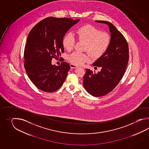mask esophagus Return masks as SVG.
Masks as SVG:
<instances>
[{"mask_svg": "<svg viewBox=\"0 0 149 149\" xmlns=\"http://www.w3.org/2000/svg\"><path fill=\"white\" fill-rule=\"evenodd\" d=\"M70 67H71V68H72V69H76V68H78V66H76L75 65H74V64H71L70 65Z\"/></svg>", "mask_w": 149, "mask_h": 149, "instance_id": "obj_1", "label": "esophagus"}]
</instances>
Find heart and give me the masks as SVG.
Here are the masks:
<instances>
[{
    "mask_svg": "<svg viewBox=\"0 0 149 149\" xmlns=\"http://www.w3.org/2000/svg\"><path fill=\"white\" fill-rule=\"evenodd\" d=\"M76 33L79 41L86 42L85 51L89 52L94 58L102 56L111 44V36L107 32H102L101 30L93 25H82L77 29ZM75 43L76 39L71 32H68L62 39L64 48L68 51L73 49ZM68 59L72 64L77 65H82L91 60L88 54L77 52L69 55Z\"/></svg>",
    "mask_w": 149,
    "mask_h": 149,
    "instance_id": "b5f03b06",
    "label": "heart"
}]
</instances>
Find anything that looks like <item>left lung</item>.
Instances as JSON below:
<instances>
[{
  "label": "left lung",
  "mask_w": 149,
  "mask_h": 149,
  "mask_svg": "<svg viewBox=\"0 0 149 149\" xmlns=\"http://www.w3.org/2000/svg\"><path fill=\"white\" fill-rule=\"evenodd\" d=\"M96 22L109 26L111 44L104 54L93 64L100 67L101 71L96 73L95 71L86 69L83 85L89 94L99 97L113 90L123 77L129 60V48L126 39L112 23L105 21Z\"/></svg>",
  "instance_id": "obj_1"
}]
</instances>
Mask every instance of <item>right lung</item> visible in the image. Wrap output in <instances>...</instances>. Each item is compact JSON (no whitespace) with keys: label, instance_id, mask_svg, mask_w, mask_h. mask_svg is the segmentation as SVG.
<instances>
[{"label":"right lung","instance_id":"obj_1","mask_svg":"<svg viewBox=\"0 0 149 149\" xmlns=\"http://www.w3.org/2000/svg\"><path fill=\"white\" fill-rule=\"evenodd\" d=\"M79 19L48 17L32 29L26 39L24 66L29 79L38 89L52 93L60 88L70 70L69 64H52L64 52L62 39L65 33Z\"/></svg>","mask_w":149,"mask_h":149}]
</instances>
